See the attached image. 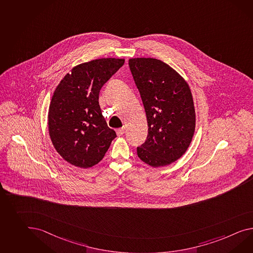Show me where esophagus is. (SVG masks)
I'll use <instances>...</instances> for the list:
<instances>
[{"label": "esophagus", "mask_w": 253, "mask_h": 253, "mask_svg": "<svg viewBox=\"0 0 253 253\" xmlns=\"http://www.w3.org/2000/svg\"><path fill=\"white\" fill-rule=\"evenodd\" d=\"M116 132H117V136H123L124 133H125V128H124V127H122V128H117V129L116 130Z\"/></svg>", "instance_id": "esophagus-1"}]
</instances>
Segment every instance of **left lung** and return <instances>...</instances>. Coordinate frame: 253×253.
<instances>
[{
	"label": "left lung",
	"instance_id": "1",
	"mask_svg": "<svg viewBox=\"0 0 253 253\" xmlns=\"http://www.w3.org/2000/svg\"><path fill=\"white\" fill-rule=\"evenodd\" d=\"M130 72L140 93L148 136L136 148L138 158L152 167L177 161L185 153L195 128V111L187 83L157 58H130Z\"/></svg>",
	"mask_w": 253,
	"mask_h": 253
}]
</instances>
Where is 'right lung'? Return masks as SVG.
Masks as SVG:
<instances>
[{
  "instance_id": "obj_1",
  "label": "right lung",
  "mask_w": 253,
  "mask_h": 253,
  "mask_svg": "<svg viewBox=\"0 0 253 253\" xmlns=\"http://www.w3.org/2000/svg\"><path fill=\"white\" fill-rule=\"evenodd\" d=\"M122 58H99L74 67L54 91L48 110L52 143L66 162L90 168L103 160L117 137L99 105L104 84L124 65Z\"/></svg>"
}]
</instances>
